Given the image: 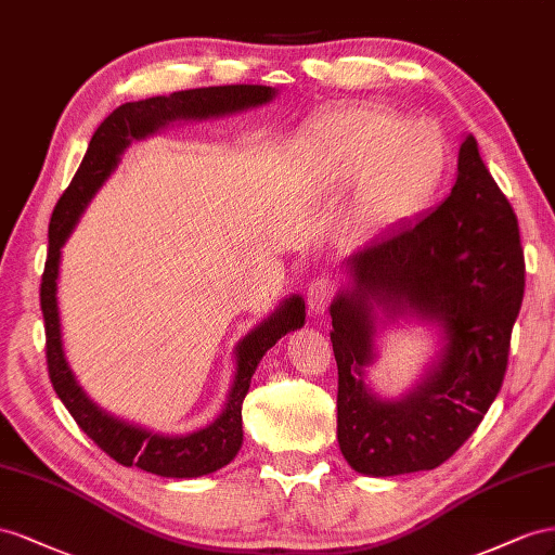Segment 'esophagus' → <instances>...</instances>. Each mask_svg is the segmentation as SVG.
<instances>
[{
	"label": "esophagus",
	"instance_id": "1",
	"mask_svg": "<svg viewBox=\"0 0 555 555\" xmlns=\"http://www.w3.org/2000/svg\"><path fill=\"white\" fill-rule=\"evenodd\" d=\"M332 297H335V283L330 279L321 276V279H313L307 288V305L309 311L315 315H323L332 302Z\"/></svg>",
	"mask_w": 555,
	"mask_h": 555
}]
</instances>
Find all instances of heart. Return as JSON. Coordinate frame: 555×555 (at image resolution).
I'll use <instances>...</instances> for the list:
<instances>
[{
	"mask_svg": "<svg viewBox=\"0 0 555 555\" xmlns=\"http://www.w3.org/2000/svg\"><path fill=\"white\" fill-rule=\"evenodd\" d=\"M291 160L311 195L356 188L358 223L382 232L430 207L447 181L451 149L435 122L378 106H335L297 130Z\"/></svg>",
	"mask_w": 555,
	"mask_h": 555,
	"instance_id": "b5f03b06",
	"label": "heart"
}]
</instances>
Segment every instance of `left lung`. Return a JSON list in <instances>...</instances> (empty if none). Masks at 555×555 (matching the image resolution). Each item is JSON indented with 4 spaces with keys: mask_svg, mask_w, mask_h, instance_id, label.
<instances>
[{
    "mask_svg": "<svg viewBox=\"0 0 555 555\" xmlns=\"http://www.w3.org/2000/svg\"><path fill=\"white\" fill-rule=\"evenodd\" d=\"M346 283L330 305L339 370L337 439L346 463L367 477L435 469L461 449L502 388L526 291L518 220L465 137L451 195L344 260ZM384 322L416 318L440 330L442 348L402 399L364 384Z\"/></svg>",
    "mask_w": 555,
    "mask_h": 555,
    "instance_id": "1",
    "label": "left lung"
}]
</instances>
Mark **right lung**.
<instances>
[{
  "mask_svg": "<svg viewBox=\"0 0 555 555\" xmlns=\"http://www.w3.org/2000/svg\"><path fill=\"white\" fill-rule=\"evenodd\" d=\"M276 98V88L269 86H211L171 92L169 98H149L128 102L108 114L94 130L88 153L78 167L74 181L60 197L49 228V258L41 276V311L46 321V360H49L51 384L57 398L69 409L78 427L104 453L125 467H139L167 479H195L225 467L242 449V404L256 374L258 362L283 335L305 325V299L291 295L274 309L272 315L236 344L234 348V382L220 416L202 430L188 435H160L146 427L111 416L106 409L94 404L88 392L76 382L69 360L62 346V325L57 309V279L62 246L67 244L78 218L88 202L114 173L134 139H146L173 120H207L240 111L262 106Z\"/></svg>",
  "mask_w": 555,
  "mask_h": 555,
  "instance_id": "1",
  "label": "right lung"
}]
</instances>
